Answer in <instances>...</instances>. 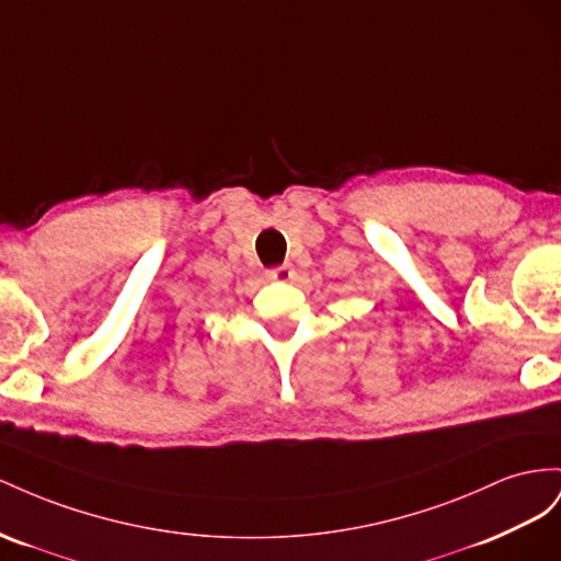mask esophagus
Here are the masks:
<instances>
[{"label": "esophagus", "instance_id": "obj_1", "mask_svg": "<svg viewBox=\"0 0 561 561\" xmlns=\"http://www.w3.org/2000/svg\"><path fill=\"white\" fill-rule=\"evenodd\" d=\"M294 277V267L291 265H279L267 270V279L272 282H289Z\"/></svg>", "mask_w": 561, "mask_h": 561}]
</instances>
